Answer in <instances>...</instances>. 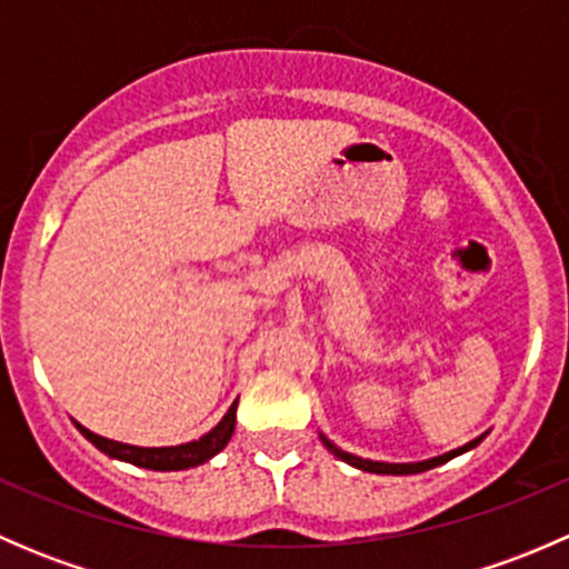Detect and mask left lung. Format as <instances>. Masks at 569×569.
Returning a JSON list of instances; mask_svg holds the SVG:
<instances>
[{
    "mask_svg": "<svg viewBox=\"0 0 569 569\" xmlns=\"http://www.w3.org/2000/svg\"><path fill=\"white\" fill-rule=\"evenodd\" d=\"M481 440H485V435H481V438H476V440H470V443H465L462 449L449 451V455L435 457V460H427V462H410V465H388V462L360 460V457H352V455H347V451L338 449V446H332L330 440H327V438H321V443H325V446H327V451H332V455H336L338 460H343V462L355 465V468H360V470H369V473H393V476H407V473H423V470L438 468V465H443V462L455 460V457H460L462 451H468V449H473V446H479Z\"/></svg>",
    "mask_w": 569,
    "mask_h": 569,
    "instance_id": "left-lung-1",
    "label": "left lung"
}]
</instances>
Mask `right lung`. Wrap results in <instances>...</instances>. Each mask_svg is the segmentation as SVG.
<instances>
[{"label": "right lung", "instance_id": "obj_1", "mask_svg": "<svg viewBox=\"0 0 569 569\" xmlns=\"http://www.w3.org/2000/svg\"><path fill=\"white\" fill-rule=\"evenodd\" d=\"M233 427H237V401H233L231 410L226 412V418H222L211 432H206L200 440L181 446H164V449H140V446L118 443V440L101 438V435H93L90 429H84L82 423H77L79 432H82L99 451L114 457V460L131 462L137 465V468L148 470H187L194 468V465H203L206 460H211V457L220 455V451L226 449L228 440H231L233 435Z\"/></svg>", "mask_w": 569, "mask_h": 569}]
</instances>
